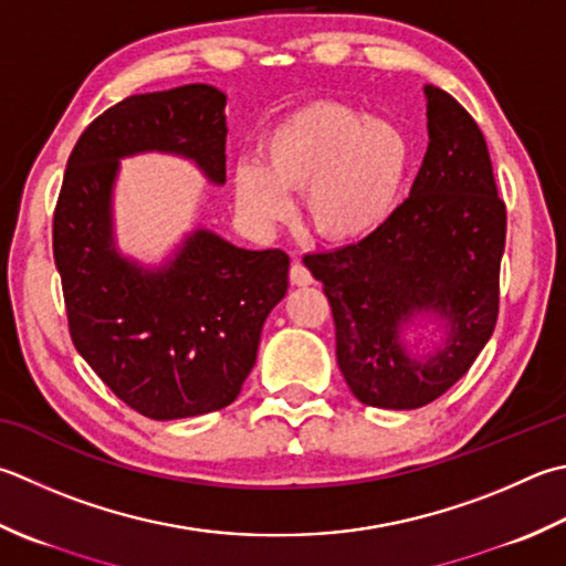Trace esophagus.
<instances>
[{"label": "esophagus", "mask_w": 566, "mask_h": 566, "mask_svg": "<svg viewBox=\"0 0 566 566\" xmlns=\"http://www.w3.org/2000/svg\"><path fill=\"white\" fill-rule=\"evenodd\" d=\"M290 276H292V282H294L296 286H308V284H314V276H312V272H308L302 262H294V264H292Z\"/></svg>", "instance_id": "34e87169"}]
</instances>
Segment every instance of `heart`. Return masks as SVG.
<instances>
[{
	"instance_id": "heart-1",
	"label": "heart",
	"mask_w": 566,
	"mask_h": 566,
	"mask_svg": "<svg viewBox=\"0 0 566 566\" xmlns=\"http://www.w3.org/2000/svg\"><path fill=\"white\" fill-rule=\"evenodd\" d=\"M412 142L392 119L368 117L340 99H318L286 115L264 139V159L232 171L238 206L260 226L290 218L292 191H306L308 218L331 240L373 235L402 201Z\"/></svg>"
}]
</instances>
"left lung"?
Instances as JSON below:
<instances>
[{
    "label": "left lung",
    "mask_w": 566,
    "mask_h": 566,
    "mask_svg": "<svg viewBox=\"0 0 566 566\" xmlns=\"http://www.w3.org/2000/svg\"><path fill=\"white\" fill-rule=\"evenodd\" d=\"M427 154L405 203L353 245L306 254L336 324V358L363 405L417 409L469 373L497 318L505 203L483 132L449 93L424 85ZM429 317L434 354L417 357L403 328Z\"/></svg>",
    "instance_id": "8db88e82"
}]
</instances>
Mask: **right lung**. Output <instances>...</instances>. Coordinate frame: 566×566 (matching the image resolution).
Segmentation results:
<instances>
[{
    "label": "right lung",
    "mask_w": 566,
    "mask_h": 566,
    "mask_svg": "<svg viewBox=\"0 0 566 566\" xmlns=\"http://www.w3.org/2000/svg\"><path fill=\"white\" fill-rule=\"evenodd\" d=\"M226 103L218 87L193 83L105 109L73 147L53 213V260L77 353L122 402L159 422L235 400L264 321L290 286L284 250L238 248L208 228L188 232L154 268L117 250L119 159L174 154L223 186Z\"/></svg>",
    "instance_id": "right-lung-1"
}]
</instances>
